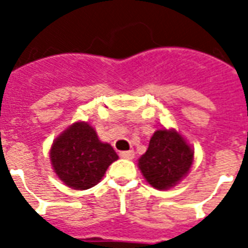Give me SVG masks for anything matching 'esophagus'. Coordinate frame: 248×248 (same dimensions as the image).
<instances>
[{"label": "esophagus", "mask_w": 248, "mask_h": 248, "mask_svg": "<svg viewBox=\"0 0 248 248\" xmlns=\"http://www.w3.org/2000/svg\"><path fill=\"white\" fill-rule=\"evenodd\" d=\"M134 155H135V153L133 150L121 151V153H119V156H121V158H124V159H133Z\"/></svg>", "instance_id": "obj_1"}]
</instances>
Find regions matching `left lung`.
<instances>
[{"label":"left lung","instance_id":"8db88e82","mask_svg":"<svg viewBox=\"0 0 248 248\" xmlns=\"http://www.w3.org/2000/svg\"><path fill=\"white\" fill-rule=\"evenodd\" d=\"M194 161V150L174 129H159L153 134L149 149L138 159L147 182L158 190H167L186 177Z\"/></svg>","mask_w":248,"mask_h":248}]
</instances>
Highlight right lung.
Here are the masks:
<instances>
[{
    "mask_svg": "<svg viewBox=\"0 0 248 248\" xmlns=\"http://www.w3.org/2000/svg\"><path fill=\"white\" fill-rule=\"evenodd\" d=\"M117 159L113 147L98 140L95 130L87 122H76L67 127L57 137L50 150L57 177L74 190L95 186Z\"/></svg>",
    "mask_w": 248,
    "mask_h": 248,
    "instance_id": "obj_1",
    "label": "right lung"
}]
</instances>
